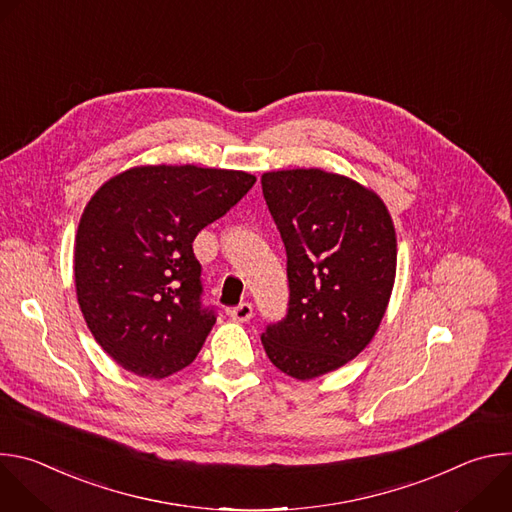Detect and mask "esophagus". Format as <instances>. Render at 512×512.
Here are the masks:
<instances>
[{"instance_id":"34e87169","label":"esophagus","mask_w":512,"mask_h":512,"mask_svg":"<svg viewBox=\"0 0 512 512\" xmlns=\"http://www.w3.org/2000/svg\"><path fill=\"white\" fill-rule=\"evenodd\" d=\"M229 316L235 320V322H249L253 318V306L249 302H243L235 308L229 310Z\"/></svg>"}]
</instances>
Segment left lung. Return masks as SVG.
<instances>
[{"label": "left lung", "instance_id": "8db88e82", "mask_svg": "<svg viewBox=\"0 0 512 512\" xmlns=\"http://www.w3.org/2000/svg\"><path fill=\"white\" fill-rule=\"evenodd\" d=\"M287 253V316L263 348L298 381L332 373L375 338L397 273V235L377 192L320 168L261 176Z\"/></svg>", "mask_w": 512, "mask_h": 512}]
</instances>
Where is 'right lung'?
<instances>
[{
	"label": "right lung",
	"instance_id": "right-lung-1",
	"mask_svg": "<svg viewBox=\"0 0 512 512\" xmlns=\"http://www.w3.org/2000/svg\"><path fill=\"white\" fill-rule=\"evenodd\" d=\"M255 180L194 164L135 166L91 196L75 239L77 300L119 367L164 379L196 358L216 318L200 306L192 241Z\"/></svg>",
	"mask_w": 512,
	"mask_h": 512
}]
</instances>
